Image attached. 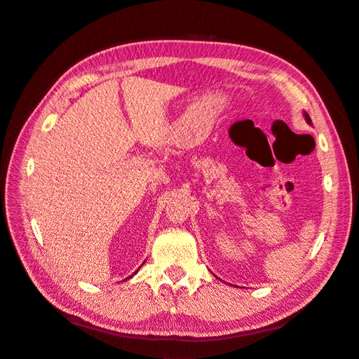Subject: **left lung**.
I'll list each match as a JSON object with an SVG mask.
<instances>
[{"instance_id": "8db88e82", "label": "left lung", "mask_w": 359, "mask_h": 359, "mask_svg": "<svg viewBox=\"0 0 359 359\" xmlns=\"http://www.w3.org/2000/svg\"><path fill=\"white\" fill-rule=\"evenodd\" d=\"M304 118H306V121H307L309 124H311V119H310V116H309L307 112H304Z\"/></svg>"}]
</instances>
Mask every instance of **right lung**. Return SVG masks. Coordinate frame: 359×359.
I'll list each match as a JSON object with an SVG mask.
<instances>
[{
	"label": "right lung",
	"mask_w": 359,
	"mask_h": 359,
	"mask_svg": "<svg viewBox=\"0 0 359 359\" xmlns=\"http://www.w3.org/2000/svg\"><path fill=\"white\" fill-rule=\"evenodd\" d=\"M137 269H139V268H137ZM136 273H137V271H136ZM136 273H135V274H136ZM127 278H132V276H130V277H127ZM127 278H126V280H127Z\"/></svg>",
	"instance_id": "1"
}]
</instances>
